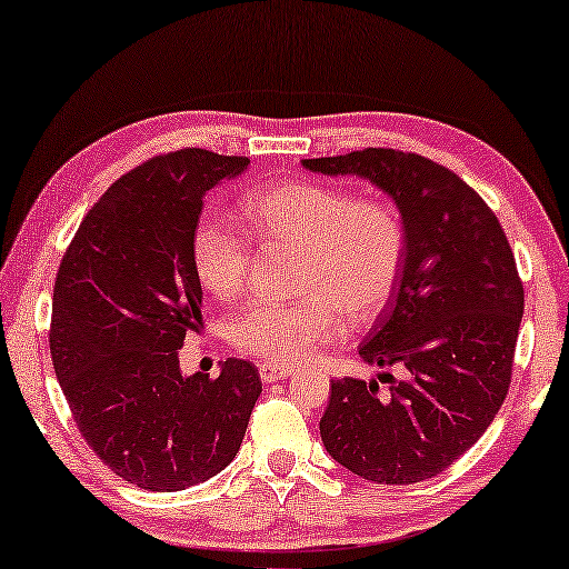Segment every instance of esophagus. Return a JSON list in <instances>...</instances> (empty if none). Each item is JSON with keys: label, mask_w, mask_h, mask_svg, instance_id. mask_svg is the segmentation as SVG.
<instances>
[{"label": "esophagus", "mask_w": 569, "mask_h": 569, "mask_svg": "<svg viewBox=\"0 0 569 569\" xmlns=\"http://www.w3.org/2000/svg\"><path fill=\"white\" fill-rule=\"evenodd\" d=\"M290 376H292V368L277 366V362H262V366H259V378H262L264 383H277V380H284Z\"/></svg>", "instance_id": "34e87169"}]
</instances>
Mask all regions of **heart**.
<instances>
[{
	"label": "heart",
	"instance_id": "obj_1",
	"mask_svg": "<svg viewBox=\"0 0 569 569\" xmlns=\"http://www.w3.org/2000/svg\"><path fill=\"white\" fill-rule=\"evenodd\" d=\"M264 247L302 249L300 302L251 300L231 320V340L251 356L292 366L340 338L346 315L368 322L388 305L403 272L406 231L393 207L352 199L335 186L292 181L249 203ZM191 264L201 287L231 300L244 290L254 251L227 221L203 217L191 231Z\"/></svg>",
	"mask_w": 569,
	"mask_h": 569
}]
</instances>
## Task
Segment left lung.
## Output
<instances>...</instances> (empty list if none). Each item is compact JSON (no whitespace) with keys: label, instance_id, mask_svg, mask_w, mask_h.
Here are the masks:
<instances>
[{"label":"left lung","instance_id":"obj_1","mask_svg":"<svg viewBox=\"0 0 569 569\" xmlns=\"http://www.w3.org/2000/svg\"><path fill=\"white\" fill-rule=\"evenodd\" d=\"M302 166L378 186L406 231L393 302L358 348L396 376L332 380L325 449L376 483L431 479L479 441L507 398L525 287L505 229L477 191L423 156L366 148Z\"/></svg>","mask_w":569,"mask_h":569}]
</instances>
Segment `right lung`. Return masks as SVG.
<instances>
[{
    "label": "right lung",
    "mask_w": 569,
    "mask_h": 569,
    "mask_svg": "<svg viewBox=\"0 0 569 569\" xmlns=\"http://www.w3.org/2000/svg\"><path fill=\"white\" fill-rule=\"evenodd\" d=\"M249 158L203 148L158 156L118 179L82 219L52 295L54 376L106 467L148 491H181L234 459L262 380L249 360L183 376L201 325L191 231L213 186Z\"/></svg>",
    "instance_id": "right-lung-1"
}]
</instances>
